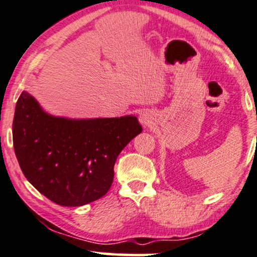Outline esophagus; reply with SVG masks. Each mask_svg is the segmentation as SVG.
I'll return each instance as SVG.
<instances>
[{
    "label": "esophagus",
    "instance_id": "1",
    "mask_svg": "<svg viewBox=\"0 0 257 257\" xmlns=\"http://www.w3.org/2000/svg\"><path fill=\"white\" fill-rule=\"evenodd\" d=\"M140 122H141L142 124L146 125V126L151 124V117H149V115L147 112H144V113H141V115H140Z\"/></svg>",
    "mask_w": 257,
    "mask_h": 257
}]
</instances>
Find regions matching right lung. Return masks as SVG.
Masks as SVG:
<instances>
[{
	"instance_id": "1",
	"label": "right lung",
	"mask_w": 257,
	"mask_h": 257,
	"mask_svg": "<svg viewBox=\"0 0 257 257\" xmlns=\"http://www.w3.org/2000/svg\"><path fill=\"white\" fill-rule=\"evenodd\" d=\"M141 132L133 115L52 116L22 91L15 106L13 144L25 177L39 192L58 205L82 206L108 192L116 159Z\"/></svg>"
}]
</instances>
